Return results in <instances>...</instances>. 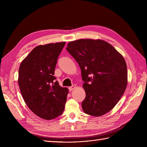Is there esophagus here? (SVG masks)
Here are the masks:
<instances>
[{"label": "esophagus", "mask_w": 147, "mask_h": 147, "mask_svg": "<svg viewBox=\"0 0 147 147\" xmlns=\"http://www.w3.org/2000/svg\"><path fill=\"white\" fill-rule=\"evenodd\" d=\"M76 87V85H72L71 86H70L69 88V91H72V90L75 88Z\"/></svg>", "instance_id": "34e87169"}]
</instances>
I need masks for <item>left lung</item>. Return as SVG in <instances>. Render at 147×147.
<instances>
[{"label":"left lung","mask_w":147,"mask_h":147,"mask_svg":"<svg viewBox=\"0 0 147 147\" xmlns=\"http://www.w3.org/2000/svg\"><path fill=\"white\" fill-rule=\"evenodd\" d=\"M66 50L82 71L86 97L85 113L101 116L117 104L126 88L127 71L123 56L102 40L80 39L68 43Z\"/></svg>","instance_id":"left-lung-1"}]
</instances>
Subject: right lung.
Segmentation results:
<instances>
[{
  "instance_id": "obj_1",
  "label": "right lung",
  "mask_w": 147,
  "mask_h": 147,
  "mask_svg": "<svg viewBox=\"0 0 147 147\" xmlns=\"http://www.w3.org/2000/svg\"><path fill=\"white\" fill-rule=\"evenodd\" d=\"M65 42L40 45L23 59L18 73L22 96L34 114L53 119L64 111L69 90L59 85L54 76L59 54Z\"/></svg>"
}]
</instances>
